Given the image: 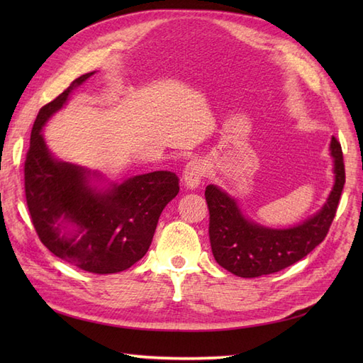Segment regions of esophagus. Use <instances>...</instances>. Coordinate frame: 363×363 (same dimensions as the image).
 <instances>
[{
  "label": "esophagus",
  "instance_id": "1",
  "mask_svg": "<svg viewBox=\"0 0 363 363\" xmlns=\"http://www.w3.org/2000/svg\"><path fill=\"white\" fill-rule=\"evenodd\" d=\"M204 172H206V168H204V163L201 160H199V159L191 160L183 169L184 184L188 186L189 189L199 188L203 177H204Z\"/></svg>",
  "mask_w": 363,
  "mask_h": 363
}]
</instances>
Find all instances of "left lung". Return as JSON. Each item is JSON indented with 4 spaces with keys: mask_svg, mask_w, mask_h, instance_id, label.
<instances>
[{
    "mask_svg": "<svg viewBox=\"0 0 363 363\" xmlns=\"http://www.w3.org/2000/svg\"><path fill=\"white\" fill-rule=\"evenodd\" d=\"M330 155L335 160V184L327 203L316 215L291 228H268L248 221L232 196L208 184L204 192L208 238L219 265L238 277H260L294 265L320 245L333 223L345 184L342 148L335 136Z\"/></svg>",
    "mask_w": 363,
    "mask_h": 363,
    "instance_id": "1",
    "label": "left lung"
}]
</instances>
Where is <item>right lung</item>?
<instances>
[{"label":"right lung","mask_w":363,"mask_h":363,"mask_svg":"<svg viewBox=\"0 0 363 363\" xmlns=\"http://www.w3.org/2000/svg\"><path fill=\"white\" fill-rule=\"evenodd\" d=\"M92 74L39 111L24 164L26 200L40 242L54 256L87 272L113 274L145 256L162 211L180 188L174 172L155 171L96 191L91 171L51 156L40 130Z\"/></svg>","instance_id":"1"}]
</instances>
